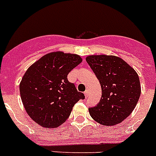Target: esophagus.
I'll return each mask as SVG.
<instances>
[{
    "mask_svg": "<svg viewBox=\"0 0 156 156\" xmlns=\"http://www.w3.org/2000/svg\"><path fill=\"white\" fill-rule=\"evenodd\" d=\"M84 94H85V96L88 95V94H89V90H87L84 92Z\"/></svg>",
    "mask_w": 156,
    "mask_h": 156,
    "instance_id": "esophagus-1",
    "label": "esophagus"
}]
</instances>
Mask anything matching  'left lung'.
Returning <instances> with one entry per match:
<instances>
[{
	"label": "left lung",
	"mask_w": 156,
	"mask_h": 156,
	"mask_svg": "<svg viewBox=\"0 0 156 156\" xmlns=\"http://www.w3.org/2000/svg\"><path fill=\"white\" fill-rule=\"evenodd\" d=\"M102 88L98 104L89 112L103 126L122 122L134 111L141 94L140 78L135 69L119 57L90 55L86 58Z\"/></svg>",
	"instance_id": "obj_1"
}]
</instances>
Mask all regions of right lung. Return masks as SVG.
Returning a JSON list of instances; mask_svg holds the SVG:
<instances>
[{"label":"right lung","mask_w":156,"mask_h":156,"mask_svg":"<svg viewBox=\"0 0 156 156\" xmlns=\"http://www.w3.org/2000/svg\"><path fill=\"white\" fill-rule=\"evenodd\" d=\"M82 58L62 51L51 52L30 66L20 82L25 111L43 127L55 128L65 122L76 102L84 99L67 75Z\"/></svg>","instance_id":"right-lung-1"}]
</instances>
